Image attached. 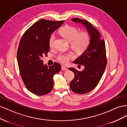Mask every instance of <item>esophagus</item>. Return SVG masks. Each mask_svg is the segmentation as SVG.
I'll list each match as a JSON object with an SVG mask.
<instances>
[{
  "mask_svg": "<svg viewBox=\"0 0 127 127\" xmlns=\"http://www.w3.org/2000/svg\"><path fill=\"white\" fill-rule=\"evenodd\" d=\"M62 70H63V71H67V70H68V68L66 67H65V66H62Z\"/></svg>",
  "mask_w": 127,
  "mask_h": 127,
  "instance_id": "34e87169",
  "label": "esophagus"
}]
</instances>
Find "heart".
<instances>
[{"label":"heart","mask_w":127,"mask_h":127,"mask_svg":"<svg viewBox=\"0 0 127 127\" xmlns=\"http://www.w3.org/2000/svg\"><path fill=\"white\" fill-rule=\"evenodd\" d=\"M78 29L73 26L65 25L59 31L60 34L70 42L71 47L79 53H82L87 49L90 41L89 33L86 31L78 32ZM55 35L52 33L49 38V45L50 48L54 46ZM74 57L72 53L61 54L58 56L57 59L63 64H67Z\"/></svg>","instance_id":"1"}]
</instances>
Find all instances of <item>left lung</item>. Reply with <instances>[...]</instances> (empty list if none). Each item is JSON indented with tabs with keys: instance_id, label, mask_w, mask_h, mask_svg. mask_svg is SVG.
<instances>
[{
	"instance_id": "8db88e82",
	"label": "left lung",
	"mask_w": 127,
	"mask_h": 127,
	"mask_svg": "<svg viewBox=\"0 0 127 127\" xmlns=\"http://www.w3.org/2000/svg\"><path fill=\"white\" fill-rule=\"evenodd\" d=\"M72 21L84 25L90 37L87 49L74 61V63L84 65V70L78 71L73 67L69 68L74 74V78L70 84L71 89L75 93L84 94L96 87L105 70L107 64L105 45L98 31L89 22L78 18L72 19Z\"/></svg>"
}]
</instances>
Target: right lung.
I'll use <instances>...</instances> for the list:
<instances>
[{
	"label": "right lung",
	"mask_w": 127,
	"mask_h": 127,
	"mask_svg": "<svg viewBox=\"0 0 127 127\" xmlns=\"http://www.w3.org/2000/svg\"><path fill=\"white\" fill-rule=\"evenodd\" d=\"M64 22L42 19L34 23L24 32L20 42L17 60L20 75L29 91L42 96L53 88V76L61 70L57 62L48 66L42 58L49 50V38Z\"/></svg>",
	"instance_id": "add662e5"
}]
</instances>
